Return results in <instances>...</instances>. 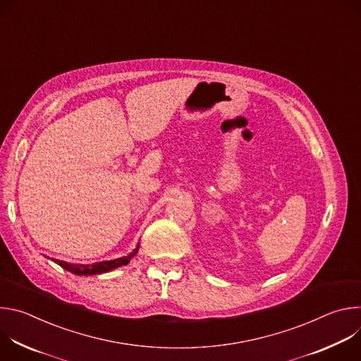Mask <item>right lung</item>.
<instances>
[{"label":"right lung","mask_w":361,"mask_h":361,"mask_svg":"<svg viewBox=\"0 0 361 361\" xmlns=\"http://www.w3.org/2000/svg\"><path fill=\"white\" fill-rule=\"evenodd\" d=\"M140 245L137 244V247L133 250V252H130L128 255L120 257V259L116 260H110V262H99V263H94V264H71V263H66V262H60V260H54V263H57L59 266H61L63 269H66L67 271L77 274V276H94V274H101V273H109L117 267L121 266H127L130 263V260L137 254Z\"/></svg>","instance_id":"obj_1"}]
</instances>
